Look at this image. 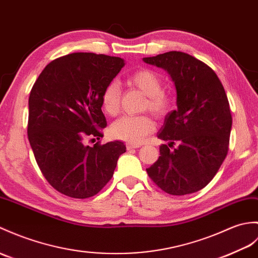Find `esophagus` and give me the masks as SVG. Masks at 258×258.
Returning <instances> with one entry per match:
<instances>
[{
    "label": "esophagus",
    "instance_id": "esophagus-1",
    "mask_svg": "<svg viewBox=\"0 0 258 258\" xmlns=\"http://www.w3.org/2000/svg\"><path fill=\"white\" fill-rule=\"evenodd\" d=\"M137 147H140V145L139 144H126V148L128 149H133V148H137Z\"/></svg>",
    "mask_w": 258,
    "mask_h": 258
}]
</instances>
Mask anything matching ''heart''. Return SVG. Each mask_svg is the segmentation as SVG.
<instances>
[{
  "mask_svg": "<svg viewBox=\"0 0 258 258\" xmlns=\"http://www.w3.org/2000/svg\"><path fill=\"white\" fill-rule=\"evenodd\" d=\"M128 82L146 94L144 107L151 111L155 116L163 117L169 112L171 99L163 90V80L156 71L141 68L130 76ZM100 99L102 110L105 114L110 116L117 114L121 100L118 83L112 81L106 85ZM154 128L155 123L148 115H124L112 123L110 133L114 139L136 144L151 134Z\"/></svg>",
  "mask_w": 258,
  "mask_h": 258,
  "instance_id": "heart-1",
  "label": "heart"
}]
</instances>
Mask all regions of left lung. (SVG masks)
Wrapping results in <instances>:
<instances>
[{"instance_id": "1", "label": "left lung", "mask_w": 258, "mask_h": 258, "mask_svg": "<svg viewBox=\"0 0 258 258\" xmlns=\"http://www.w3.org/2000/svg\"><path fill=\"white\" fill-rule=\"evenodd\" d=\"M143 60L168 71L178 107L167 114L157 134L168 144L159 147L160 156L147 175L166 194L197 192L217 175L229 152L232 114L225 90L211 67L185 52ZM175 143L178 147L173 149Z\"/></svg>"}]
</instances>
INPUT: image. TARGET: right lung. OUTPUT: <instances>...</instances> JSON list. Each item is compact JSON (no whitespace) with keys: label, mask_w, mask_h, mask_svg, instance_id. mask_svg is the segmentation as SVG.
Here are the masks:
<instances>
[{"label":"right lung","mask_w":258,"mask_h":258,"mask_svg":"<svg viewBox=\"0 0 258 258\" xmlns=\"http://www.w3.org/2000/svg\"><path fill=\"white\" fill-rule=\"evenodd\" d=\"M124 66L119 57L74 52L48 63L28 99L27 134L46 180L76 199L97 195L111 180L123 142L101 144L106 119L101 93ZM87 139L98 140L92 148Z\"/></svg>","instance_id":"1"}]
</instances>
